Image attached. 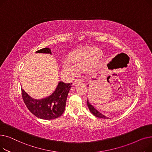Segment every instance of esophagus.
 I'll return each mask as SVG.
<instances>
[{
	"instance_id": "obj_1",
	"label": "esophagus",
	"mask_w": 152,
	"mask_h": 152,
	"mask_svg": "<svg viewBox=\"0 0 152 152\" xmlns=\"http://www.w3.org/2000/svg\"><path fill=\"white\" fill-rule=\"evenodd\" d=\"M81 82H82V80H81V79H76V80L74 81V83H73V86H75L76 84H79V83H81Z\"/></svg>"
}]
</instances>
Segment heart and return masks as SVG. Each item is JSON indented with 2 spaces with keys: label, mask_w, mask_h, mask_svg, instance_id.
<instances>
[{
  "label": "heart",
  "mask_w": 152,
  "mask_h": 152,
  "mask_svg": "<svg viewBox=\"0 0 152 152\" xmlns=\"http://www.w3.org/2000/svg\"><path fill=\"white\" fill-rule=\"evenodd\" d=\"M100 51L94 47L83 48L77 50L70 55V58H65L63 60V68L71 75H75L76 69L82 70L89 67L92 69L100 65Z\"/></svg>",
  "instance_id": "heart-1"
}]
</instances>
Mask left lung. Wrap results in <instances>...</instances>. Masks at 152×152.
<instances>
[{
	"label": "left lung",
	"instance_id": "obj_1",
	"mask_svg": "<svg viewBox=\"0 0 152 152\" xmlns=\"http://www.w3.org/2000/svg\"><path fill=\"white\" fill-rule=\"evenodd\" d=\"M87 107H88L90 111L95 116L100 118H104V119H108L109 118L107 117L106 116L102 114L100 112H99L98 110H97V109H95L94 108V107L92 106V105L91 104L88 99H87Z\"/></svg>",
	"mask_w": 152,
	"mask_h": 152
}]
</instances>
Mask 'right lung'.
<instances>
[{
	"label": "right lung",
	"instance_id": "1",
	"mask_svg": "<svg viewBox=\"0 0 152 152\" xmlns=\"http://www.w3.org/2000/svg\"><path fill=\"white\" fill-rule=\"evenodd\" d=\"M36 53L52 54L49 48H44L36 51ZM72 83L59 82L53 93L48 97L40 100L34 99L21 89L24 102L28 109L34 115L43 119H53L60 117L64 112L66 99Z\"/></svg>",
	"mask_w": 152,
	"mask_h": 152
}]
</instances>
